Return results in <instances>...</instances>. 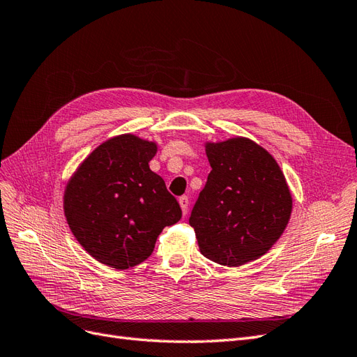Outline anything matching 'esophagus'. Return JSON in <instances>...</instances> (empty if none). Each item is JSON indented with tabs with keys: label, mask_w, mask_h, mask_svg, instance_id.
<instances>
[{
	"label": "esophagus",
	"mask_w": 357,
	"mask_h": 357,
	"mask_svg": "<svg viewBox=\"0 0 357 357\" xmlns=\"http://www.w3.org/2000/svg\"><path fill=\"white\" fill-rule=\"evenodd\" d=\"M178 204H180V208L183 214H188V208H189V198L188 197H180L178 198Z\"/></svg>",
	"instance_id": "obj_1"
}]
</instances>
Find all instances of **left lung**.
<instances>
[{
  "label": "left lung",
  "instance_id": "obj_1",
  "mask_svg": "<svg viewBox=\"0 0 357 357\" xmlns=\"http://www.w3.org/2000/svg\"><path fill=\"white\" fill-rule=\"evenodd\" d=\"M211 171L189 223L199 252L225 266L256 261L283 235L294 198L277 160L245 137L205 142Z\"/></svg>",
  "mask_w": 357,
  "mask_h": 357
}]
</instances>
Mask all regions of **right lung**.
<instances>
[{"mask_svg":"<svg viewBox=\"0 0 357 357\" xmlns=\"http://www.w3.org/2000/svg\"><path fill=\"white\" fill-rule=\"evenodd\" d=\"M156 152V142L134 134L112 137L80 162L67 183V223L102 265L128 269L142 264L162 229L181 219L177 199L149 167Z\"/></svg>","mask_w":357,"mask_h":357,"instance_id":"add662e5","label":"right lung"}]
</instances>
